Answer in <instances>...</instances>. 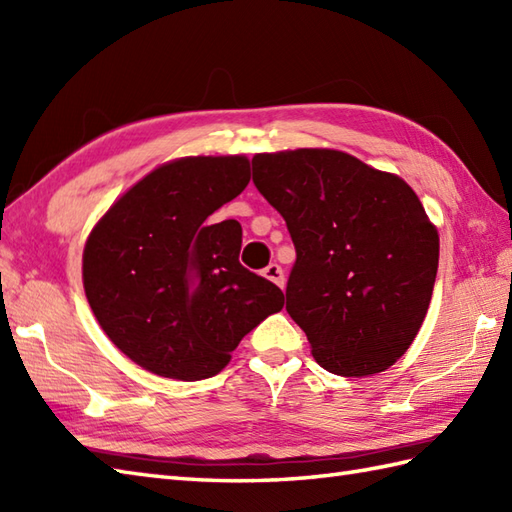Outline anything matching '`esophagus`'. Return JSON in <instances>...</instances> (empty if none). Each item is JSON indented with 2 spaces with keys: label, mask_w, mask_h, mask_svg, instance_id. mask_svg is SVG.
<instances>
[{
  "label": "esophagus",
  "mask_w": 512,
  "mask_h": 512,
  "mask_svg": "<svg viewBox=\"0 0 512 512\" xmlns=\"http://www.w3.org/2000/svg\"><path fill=\"white\" fill-rule=\"evenodd\" d=\"M264 277L273 281V284H277L279 288H284V284H286L284 268H281L279 264H268V266L264 268Z\"/></svg>",
  "instance_id": "obj_1"
}]
</instances>
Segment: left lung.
<instances>
[{
  "instance_id": "obj_1",
  "label": "left lung",
  "mask_w": 512,
  "mask_h": 512,
  "mask_svg": "<svg viewBox=\"0 0 512 512\" xmlns=\"http://www.w3.org/2000/svg\"><path fill=\"white\" fill-rule=\"evenodd\" d=\"M253 182L297 250L286 310L312 356L339 376L394 365L416 339L440 239L405 180L334 149L253 158Z\"/></svg>"
}]
</instances>
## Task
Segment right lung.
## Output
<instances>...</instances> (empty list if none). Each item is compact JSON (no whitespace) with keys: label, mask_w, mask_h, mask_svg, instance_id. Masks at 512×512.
Instances as JSON below:
<instances>
[{"label":"right lung","mask_w":512,"mask_h":512,"mask_svg":"<svg viewBox=\"0 0 512 512\" xmlns=\"http://www.w3.org/2000/svg\"><path fill=\"white\" fill-rule=\"evenodd\" d=\"M248 180L244 156L182 158L134 184L94 226L85 297L112 343L151 374L215 376L284 308L273 281L239 264V222L211 220Z\"/></svg>","instance_id":"1"}]
</instances>
